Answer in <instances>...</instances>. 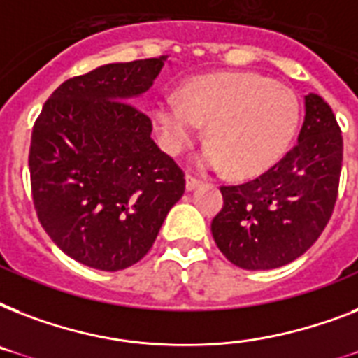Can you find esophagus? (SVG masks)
Segmentation results:
<instances>
[{
    "label": "esophagus",
    "instance_id": "esophagus-1",
    "mask_svg": "<svg viewBox=\"0 0 358 358\" xmlns=\"http://www.w3.org/2000/svg\"><path fill=\"white\" fill-rule=\"evenodd\" d=\"M201 184H202L201 180L195 178V176H189V174L185 176V189H187V191L196 189V187H199V185H201Z\"/></svg>",
    "mask_w": 358,
    "mask_h": 358
}]
</instances>
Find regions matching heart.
I'll use <instances>...</instances> for the list:
<instances>
[{"label":"heart","mask_w":358,"mask_h":358,"mask_svg":"<svg viewBox=\"0 0 358 358\" xmlns=\"http://www.w3.org/2000/svg\"><path fill=\"white\" fill-rule=\"evenodd\" d=\"M152 119L165 152L178 156L195 141L201 122L206 145L196 154L202 171L227 169L252 176L275 165L299 128V98L289 87L255 72H217L193 78L180 96L154 100Z\"/></svg>","instance_id":"1"}]
</instances>
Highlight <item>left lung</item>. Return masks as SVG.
<instances>
[{
  "mask_svg": "<svg viewBox=\"0 0 358 358\" xmlns=\"http://www.w3.org/2000/svg\"><path fill=\"white\" fill-rule=\"evenodd\" d=\"M342 152L333 109L306 94L297 145L258 178L221 187L223 210L212 221L219 250L250 271L286 266L306 252L334 210Z\"/></svg>",
  "mask_w": 358,
  "mask_h": 358,
  "instance_id": "1",
  "label": "left lung"
}]
</instances>
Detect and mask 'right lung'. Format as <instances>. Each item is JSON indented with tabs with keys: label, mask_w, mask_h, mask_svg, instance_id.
Listing matches in <instances>:
<instances>
[{
	"label": "right lung",
	"mask_w": 358,
	"mask_h": 358,
	"mask_svg": "<svg viewBox=\"0 0 358 358\" xmlns=\"http://www.w3.org/2000/svg\"><path fill=\"white\" fill-rule=\"evenodd\" d=\"M167 57L111 63L53 91L31 135V191L38 221L64 255L120 271L150 250L182 199V169L150 137L134 106Z\"/></svg>",
	"instance_id": "right-lung-1"
}]
</instances>
